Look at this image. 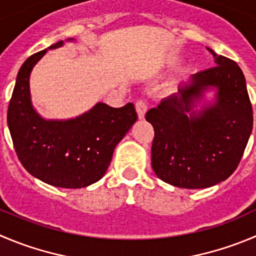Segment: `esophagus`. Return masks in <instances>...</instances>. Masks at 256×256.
Masks as SVG:
<instances>
[{
	"instance_id": "1",
	"label": "esophagus",
	"mask_w": 256,
	"mask_h": 256,
	"mask_svg": "<svg viewBox=\"0 0 256 256\" xmlns=\"http://www.w3.org/2000/svg\"><path fill=\"white\" fill-rule=\"evenodd\" d=\"M136 110H137L138 118L144 119L146 112H147V104L143 100H138L137 103H136Z\"/></svg>"
}]
</instances>
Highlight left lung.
Here are the masks:
<instances>
[{"instance_id":"left-lung-1","label":"left lung","mask_w":256,"mask_h":256,"mask_svg":"<svg viewBox=\"0 0 256 256\" xmlns=\"http://www.w3.org/2000/svg\"><path fill=\"white\" fill-rule=\"evenodd\" d=\"M208 50L216 66L187 78L177 93L146 114L154 128L153 171L163 182L181 188H208L230 177L252 130L242 69Z\"/></svg>"}]
</instances>
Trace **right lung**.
<instances>
[{"label": "right lung", "instance_id": "right-lung-1", "mask_svg": "<svg viewBox=\"0 0 256 256\" xmlns=\"http://www.w3.org/2000/svg\"><path fill=\"white\" fill-rule=\"evenodd\" d=\"M62 45L64 41L52 44L24 62L10 100L7 124L17 157L28 174L51 186L82 188L106 174L116 146L136 123L137 113L132 103L112 108L98 102L75 118L40 116L31 99V72L48 50Z\"/></svg>", "mask_w": 256, "mask_h": 256}]
</instances>
